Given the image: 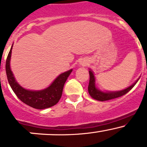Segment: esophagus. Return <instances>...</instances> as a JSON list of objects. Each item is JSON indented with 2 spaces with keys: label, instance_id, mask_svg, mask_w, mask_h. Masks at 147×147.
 I'll return each mask as SVG.
<instances>
[{
  "label": "esophagus",
  "instance_id": "esophagus-1",
  "mask_svg": "<svg viewBox=\"0 0 147 147\" xmlns=\"http://www.w3.org/2000/svg\"><path fill=\"white\" fill-rule=\"evenodd\" d=\"M82 65H84V62H82V63H81Z\"/></svg>",
  "mask_w": 147,
  "mask_h": 147
}]
</instances>
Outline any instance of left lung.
<instances>
[{"label":"left lung","instance_id":"1","mask_svg":"<svg viewBox=\"0 0 147 147\" xmlns=\"http://www.w3.org/2000/svg\"><path fill=\"white\" fill-rule=\"evenodd\" d=\"M89 73H90V82H89V86H88V92L90 94V95L92 97L93 99L96 100H98V101H107V100H112V99L117 98V97L123 96L124 94H127L128 92H129L133 87H134V85L136 84V83L138 82L137 80L134 84H131V86L128 87L127 88L124 89V90H120V91H116V92H102L101 90H100L99 89L97 88L95 85V78H94V73H93L92 71L90 69L89 71Z\"/></svg>","mask_w":147,"mask_h":147}]
</instances>
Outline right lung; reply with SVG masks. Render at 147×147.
<instances>
[{
  "mask_svg": "<svg viewBox=\"0 0 147 147\" xmlns=\"http://www.w3.org/2000/svg\"><path fill=\"white\" fill-rule=\"evenodd\" d=\"M13 45L7 57L5 70L8 82L16 96L23 103L35 109H43L55 105L61 98L64 84L72 69L60 74L48 87L44 90L38 91L26 90L17 82L10 69V61Z\"/></svg>",
  "mask_w": 147,
  "mask_h": 147,
  "instance_id": "add662e5",
  "label": "right lung"
}]
</instances>
